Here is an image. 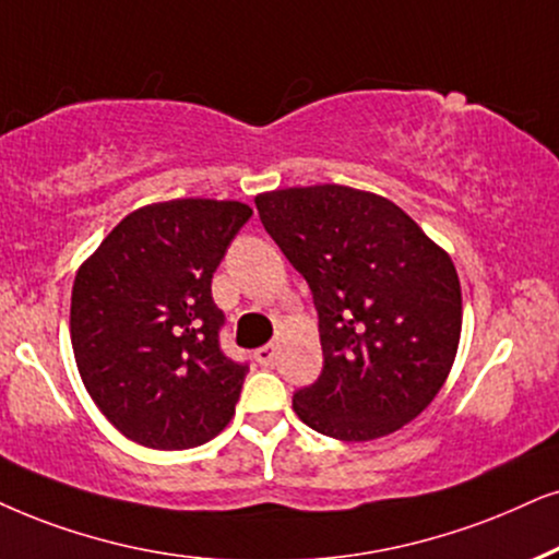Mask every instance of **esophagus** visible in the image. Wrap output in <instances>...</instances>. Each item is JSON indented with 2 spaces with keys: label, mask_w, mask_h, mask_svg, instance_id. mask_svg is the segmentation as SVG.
<instances>
[{
  "label": "esophagus",
  "mask_w": 559,
  "mask_h": 559,
  "mask_svg": "<svg viewBox=\"0 0 559 559\" xmlns=\"http://www.w3.org/2000/svg\"><path fill=\"white\" fill-rule=\"evenodd\" d=\"M255 358H258V364L273 366V361H275V345H263V348H258L255 350Z\"/></svg>",
  "instance_id": "34e87169"
}]
</instances>
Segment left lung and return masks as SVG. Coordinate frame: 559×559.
<instances>
[{
    "label": "left lung",
    "instance_id": "left-lung-1",
    "mask_svg": "<svg viewBox=\"0 0 559 559\" xmlns=\"http://www.w3.org/2000/svg\"><path fill=\"white\" fill-rule=\"evenodd\" d=\"M255 206L320 317L322 373L294 394L296 415L337 441H373L418 418L462 335L449 252L392 201L348 186L271 190Z\"/></svg>",
    "mask_w": 559,
    "mask_h": 559
}]
</instances>
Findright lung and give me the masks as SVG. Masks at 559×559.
Segmentation results:
<instances>
[{"label": "right lung", "instance_id": "right-lung-1", "mask_svg": "<svg viewBox=\"0 0 559 559\" xmlns=\"http://www.w3.org/2000/svg\"><path fill=\"white\" fill-rule=\"evenodd\" d=\"M250 216L239 201L152 203L76 271V369L105 418L141 447H201L235 415L250 369L218 345L224 312L211 278Z\"/></svg>", "mask_w": 559, "mask_h": 559}]
</instances>
